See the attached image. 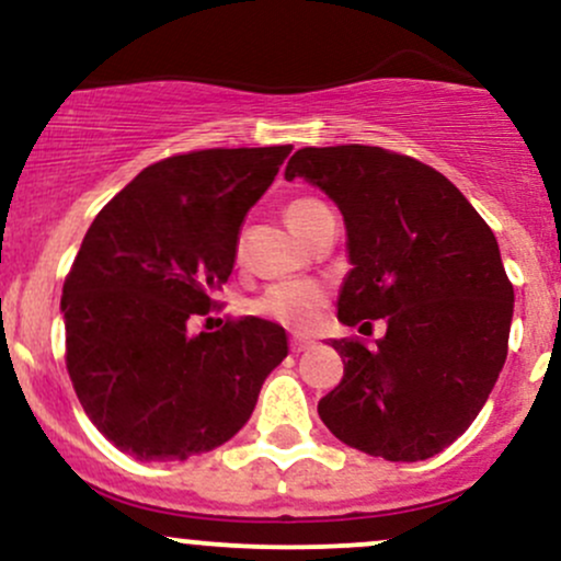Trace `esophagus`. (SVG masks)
<instances>
[{
	"mask_svg": "<svg viewBox=\"0 0 561 561\" xmlns=\"http://www.w3.org/2000/svg\"><path fill=\"white\" fill-rule=\"evenodd\" d=\"M313 346V341L311 337H300V335H295L293 341H290V348H293V354H300V351H309Z\"/></svg>",
	"mask_w": 561,
	"mask_h": 561,
	"instance_id": "34e87169",
	"label": "esophagus"
}]
</instances>
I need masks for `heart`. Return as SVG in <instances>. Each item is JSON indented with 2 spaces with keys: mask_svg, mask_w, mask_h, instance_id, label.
Returning <instances> with one entry per match:
<instances>
[{
  "mask_svg": "<svg viewBox=\"0 0 561 561\" xmlns=\"http://www.w3.org/2000/svg\"><path fill=\"white\" fill-rule=\"evenodd\" d=\"M322 210H328L322 202L304 196V199H293L290 205L285 207V220L300 237V233L306 231V226H309ZM324 304H328V295H324V290L317 282H285V285L268 287V290L255 300V311L261 313V317L285 324V328L309 330L317 324Z\"/></svg>",
  "mask_w": 561,
  "mask_h": 561,
  "instance_id": "heart-1",
  "label": "heart"
}]
</instances>
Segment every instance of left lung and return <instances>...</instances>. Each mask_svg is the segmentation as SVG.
<instances>
[{"mask_svg": "<svg viewBox=\"0 0 561 561\" xmlns=\"http://www.w3.org/2000/svg\"><path fill=\"white\" fill-rule=\"evenodd\" d=\"M285 178L324 191L346 224L337 319H386L373 346L332 341L343 380L319 417L375 458L442 453L484 408L508 354L514 287L495 233L442 172L378 146L300 149Z\"/></svg>", "mask_w": 561, "mask_h": 561, "instance_id": "left-lung-1", "label": "left lung"}]
</instances>
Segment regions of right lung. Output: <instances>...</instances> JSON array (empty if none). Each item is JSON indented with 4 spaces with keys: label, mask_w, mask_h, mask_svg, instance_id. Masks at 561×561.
Segmentation results:
<instances>
[{
    "label": "right lung",
    "mask_w": 561,
    "mask_h": 561,
    "mask_svg": "<svg viewBox=\"0 0 561 561\" xmlns=\"http://www.w3.org/2000/svg\"><path fill=\"white\" fill-rule=\"evenodd\" d=\"M290 146L162 159L95 215L66 276V367L95 428L135 460H186L229 442L287 356L257 317L191 335L231 276L239 226Z\"/></svg>",
    "instance_id": "right-lung-1"
}]
</instances>
